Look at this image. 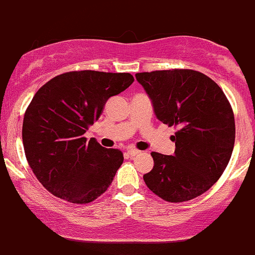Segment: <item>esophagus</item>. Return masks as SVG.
I'll list each match as a JSON object with an SVG mask.
<instances>
[{
    "mask_svg": "<svg viewBox=\"0 0 255 255\" xmlns=\"http://www.w3.org/2000/svg\"><path fill=\"white\" fill-rule=\"evenodd\" d=\"M127 154L129 155V156H136V155L140 154V150L135 149V148H128L127 149Z\"/></svg>",
    "mask_w": 255,
    "mask_h": 255,
    "instance_id": "1",
    "label": "esophagus"
}]
</instances>
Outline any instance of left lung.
Wrapping results in <instances>:
<instances>
[{"label": "left lung", "mask_w": 255, "mask_h": 255, "mask_svg": "<svg viewBox=\"0 0 255 255\" xmlns=\"http://www.w3.org/2000/svg\"><path fill=\"white\" fill-rule=\"evenodd\" d=\"M156 117L177 128L173 155L151 152L154 167L143 176L146 187L170 203L194 199L215 184L231 159L235 116L221 88L193 69L136 73Z\"/></svg>", "instance_id": "1"}]
</instances>
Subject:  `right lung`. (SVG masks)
Masks as SVG:
<instances>
[{
	"label": "right lung",
	"instance_id": "right-lung-1",
	"mask_svg": "<svg viewBox=\"0 0 255 255\" xmlns=\"http://www.w3.org/2000/svg\"><path fill=\"white\" fill-rule=\"evenodd\" d=\"M134 82L129 73L73 71L42 85L26 107L23 146L29 166L51 194L88 204L107 191L123 162L84 133L100 119L106 101Z\"/></svg>",
	"mask_w": 255,
	"mask_h": 255
}]
</instances>
